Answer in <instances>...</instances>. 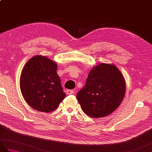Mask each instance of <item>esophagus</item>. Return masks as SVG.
Returning <instances> with one entry per match:
<instances>
[{
	"label": "esophagus",
	"instance_id": "esophagus-1",
	"mask_svg": "<svg viewBox=\"0 0 152 152\" xmlns=\"http://www.w3.org/2000/svg\"><path fill=\"white\" fill-rule=\"evenodd\" d=\"M66 93L67 95H70V94H72V93H74V91H73V90H71V89H67Z\"/></svg>",
	"mask_w": 152,
	"mask_h": 152
}]
</instances>
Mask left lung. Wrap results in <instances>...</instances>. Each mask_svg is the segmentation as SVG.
<instances>
[{"label": "left lung", "mask_w": 152, "mask_h": 152, "mask_svg": "<svg viewBox=\"0 0 152 152\" xmlns=\"http://www.w3.org/2000/svg\"><path fill=\"white\" fill-rule=\"evenodd\" d=\"M126 90L124 77L114 64L101 63L90 70L85 86L76 98L89 117L110 114L120 105Z\"/></svg>", "instance_id": "obj_1"}]
</instances>
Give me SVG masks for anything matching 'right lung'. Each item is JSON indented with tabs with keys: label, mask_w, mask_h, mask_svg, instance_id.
Listing matches in <instances>:
<instances>
[{
	"label": "right lung",
	"mask_w": 152,
	"mask_h": 152,
	"mask_svg": "<svg viewBox=\"0 0 152 152\" xmlns=\"http://www.w3.org/2000/svg\"><path fill=\"white\" fill-rule=\"evenodd\" d=\"M57 69L55 61L39 55L31 58L23 68L21 92L27 104L36 110L54 111L65 98Z\"/></svg>",
	"instance_id": "add662e5"
}]
</instances>
